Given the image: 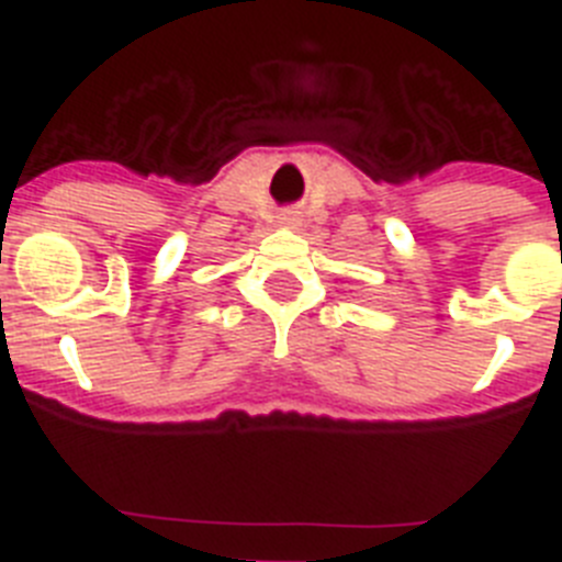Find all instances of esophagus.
<instances>
[{"label": "esophagus", "mask_w": 562, "mask_h": 562, "mask_svg": "<svg viewBox=\"0 0 562 562\" xmlns=\"http://www.w3.org/2000/svg\"><path fill=\"white\" fill-rule=\"evenodd\" d=\"M284 222H292V220H290V216H284Z\"/></svg>", "instance_id": "esophagus-1"}]
</instances>
